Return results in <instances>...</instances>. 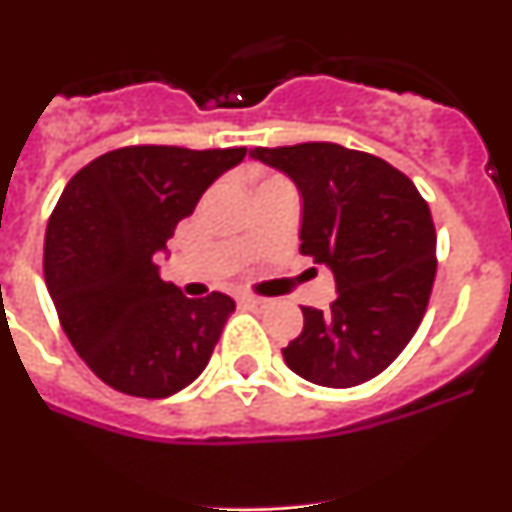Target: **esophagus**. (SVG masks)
<instances>
[{
	"label": "esophagus",
	"instance_id": "esophagus-1",
	"mask_svg": "<svg viewBox=\"0 0 512 512\" xmlns=\"http://www.w3.org/2000/svg\"><path fill=\"white\" fill-rule=\"evenodd\" d=\"M241 302H243V305H246V307H264V305H266L264 297H253V295L241 297Z\"/></svg>",
	"mask_w": 512,
	"mask_h": 512
}]
</instances>
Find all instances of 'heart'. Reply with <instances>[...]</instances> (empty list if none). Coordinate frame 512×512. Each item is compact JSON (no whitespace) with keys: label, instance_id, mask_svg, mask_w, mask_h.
<instances>
[{"label":"heart","instance_id":"heart-1","mask_svg":"<svg viewBox=\"0 0 512 512\" xmlns=\"http://www.w3.org/2000/svg\"><path fill=\"white\" fill-rule=\"evenodd\" d=\"M269 182H279V176H269V179H264L261 184H269ZM261 184H259V187H261Z\"/></svg>","mask_w":512,"mask_h":512}]
</instances>
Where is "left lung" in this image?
I'll use <instances>...</instances> for the list:
<instances>
[{
    "mask_svg": "<svg viewBox=\"0 0 512 512\" xmlns=\"http://www.w3.org/2000/svg\"><path fill=\"white\" fill-rule=\"evenodd\" d=\"M302 194L300 253L328 266L336 300L302 307V333L282 348L295 374L356 387L382 374L415 336L436 279L428 202L384 158L338 143L253 148Z\"/></svg>",
    "mask_w": 512,
    "mask_h": 512,
    "instance_id": "left-lung-1",
    "label": "left lung"
}]
</instances>
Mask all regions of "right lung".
Listing matches in <instances>:
<instances>
[{
  "label": "right lung",
  "instance_id": "right-lung-1",
  "mask_svg": "<svg viewBox=\"0 0 512 512\" xmlns=\"http://www.w3.org/2000/svg\"><path fill=\"white\" fill-rule=\"evenodd\" d=\"M246 148L128 146L71 176L48 220L45 284L76 354L133 397H169L205 372L235 302L189 300L156 256Z\"/></svg>",
  "mask_w": 512,
  "mask_h": 512
}]
</instances>
